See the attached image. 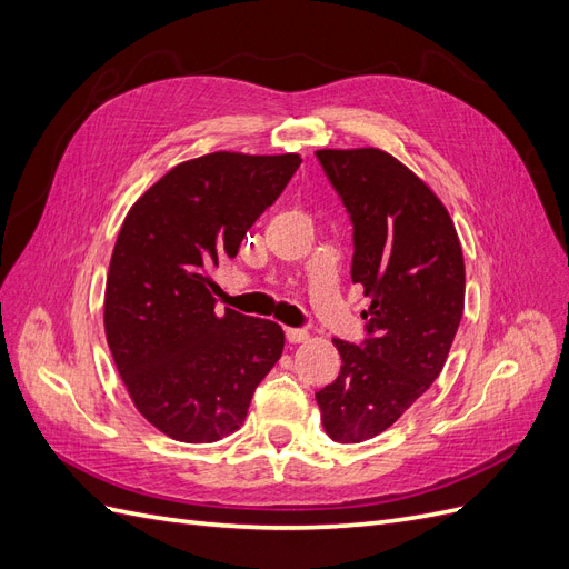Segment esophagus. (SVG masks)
I'll return each mask as SVG.
<instances>
[{"instance_id":"esophagus-1","label":"esophagus","mask_w":569,"mask_h":569,"mask_svg":"<svg viewBox=\"0 0 569 569\" xmlns=\"http://www.w3.org/2000/svg\"><path fill=\"white\" fill-rule=\"evenodd\" d=\"M284 332H287L289 343H301V341L308 339V332H306V330H299V327H287Z\"/></svg>"}]
</instances>
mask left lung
<instances>
[{"label": "left lung", "instance_id": "obj_1", "mask_svg": "<svg viewBox=\"0 0 569 569\" xmlns=\"http://www.w3.org/2000/svg\"><path fill=\"white\" fill-rule=\"evenodd\" d=\"M353 222L351 280L370 297L368 339H335L339 377L316 393L327 437L382 435L432 385L465 306V261L439 197L391 153L316 151Z\"/></svg>", "mask_w": 569, "mask_h": 569}]
</instances>
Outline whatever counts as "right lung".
I'll return each instance as SVG.
<instances>
[{
	"label": "right lung",
	"instance_id": "add662e5",
	"mask_svg": "<svg viewBox=\"0 0 569 569\" xmlns=\"http://www.w3.org/2000/svg\"><path fill=\"white\" fill-rule=\"evenodd\" d=\"M299 166V153H206L168 170L123 220L107 274V341L134 408L170 439L232 435L282 356L278 322L216 313L209 272L237 256Z\"/></svg>",
	"mask_w": 569,
	"mask_h": 569
}]
</instances>
